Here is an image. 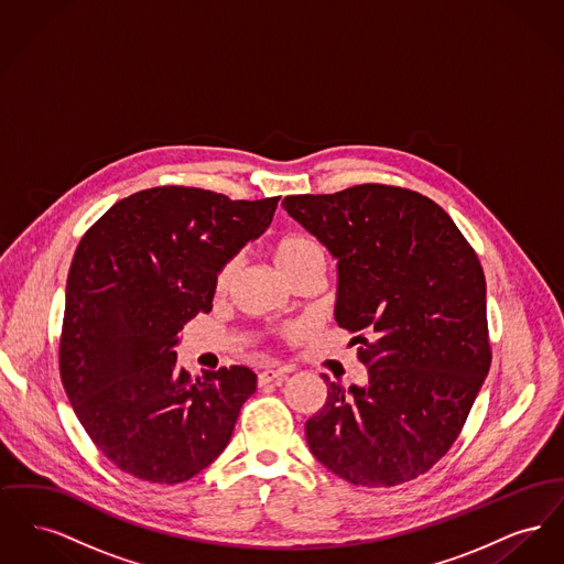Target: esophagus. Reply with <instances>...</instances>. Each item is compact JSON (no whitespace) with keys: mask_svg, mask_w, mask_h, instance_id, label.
Segmentation results:
<instances>
[{"mask_svg":"<svg viewBox=\"0 0 564 564\" xmlns=\"http://www.w3.org/2000/svg\"><path fill=\"white\" fill-rule=\"evenodd\" d=\"M292 370H288V368H279V370H264V372H260L258 375V384L260 387H264V384H269V382H279V380H283L285 376L290 375Z\"/></svg>","mask_w":564,"mask_h":564,"instance_id":"34e87169","label":"esophagus"}]
</instances>
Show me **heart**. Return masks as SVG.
<instances>
[{
  "label": "heart",
  "mask_w": 564,
  "mask_h": 564,
  "mask_svg": "<svg viewBox=\"0 0 564 564\" xmlns=\"http://www.w3.org/2000/svg\"><path fill=\"white\" fill-rule=\"evenodd\" d=\"M319 253H322L319 245L313 241V239L304 237V235L279 237L270 247L272 262L283 274H288L290 270L300 267L304 260H308L313 256H319ZM232 276H235V262H226L217 272V276H215V292H226L230 281H232Z\"/></svg>",
  "instance_id": "b5f03b06"
}]
</instances>
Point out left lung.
I'll use <instances>...</instances> for the list:
<instances>
[{"mask_svg":"<svg viewBox=\"0 0 564 564\" xmlns=\"http://www.w3.org/2000/svg\"><path fill=\"white\" fill-rule=\"evenodd\" d=\"M281 205L338 262L334 319L359 334L368 366L349 389L323 376L308 448L357 486L414 480L455 444L490 368L480 260L451 215L412 189L364 184Z\"/></svg>","mask_w":564,"mask_h":564,"instance_id":"left-lung-1","label":"left lung"}]
</instances>
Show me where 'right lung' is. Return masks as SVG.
<instances>
[{"mask_svg": "<svg viewBox=\"0 0 564 564\" xmlns=\"http://www.w3.org/2000/svg\"><path fill=\"white\" fill-rule=\"evenodd\" d=\"M276 203L141 189L82 237L67 274L61 380L118 469L186 482L228 446L256 375L232 366L192 380L175 347L184 325L212 311L219 269L267 232Z\"/></svg>", "mask_w": 564, "mask_h": 564, "instance_id": "1", "label": "right lung"}]
</instances>
